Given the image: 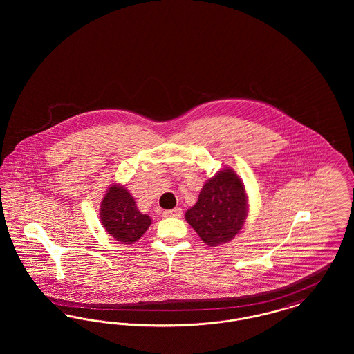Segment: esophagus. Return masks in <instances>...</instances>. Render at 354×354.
Returning a JSON list of instances; mask_svg holds the SVG:
<instances>
[{
	"mask_svg": "<svg viewBox=\"0 0 354 354\" xmlns=\"http://www.w3.org/2000/svg\"><path fill=\"white\" fill-rule=\"evenodd\" d=\"M182 215H183V211H182V208H179V207L163 212V216H165V218H182Z\"/></svg>",
	"mask_w": 354,
	"mask_h": 354,
	"instance_id": "1",
	"label": "esophagus"
}]
</instances>
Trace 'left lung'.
Masks as SVG:
<instances>
[{
	"mask_svg": "<svg viewBox=\"0 0 354 354\" xmlns=\"http://www.w3.org/2000/svg\"><path fill=\"white\" fill-rule=\"evenodd\" d=\"M248 215V196L243 180L230 167L209 178L198 202L187 209L185 220L209 247L231 241Z\"/></svg>",
	"mask_w": 354,
	"mask_h": 354,
	"instance_id": "8db88e82",
	"label": "left lung"
}]
</instances>
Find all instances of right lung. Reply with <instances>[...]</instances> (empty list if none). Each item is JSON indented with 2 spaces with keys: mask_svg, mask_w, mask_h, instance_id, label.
Returning <instances> with one entry per match:
<instances>
[{
  "mask_svg": "<svg viewBox=\"0 0 354 354\" xmlns=\"http://www.w3.org/2000/svg\"><path fill=\"white\" fill-rule=\"evenodd\" d=\"M101 221L107 234L123 244H133L151 225V218L138 209L131 194L120 185L107 188L101 202Z\"/></svg>",
  "mask_w": 354,
  "mask_h": 354,
  "instance_id": "right-lung-1",
  "label": "right lung"
}]
</instances>
